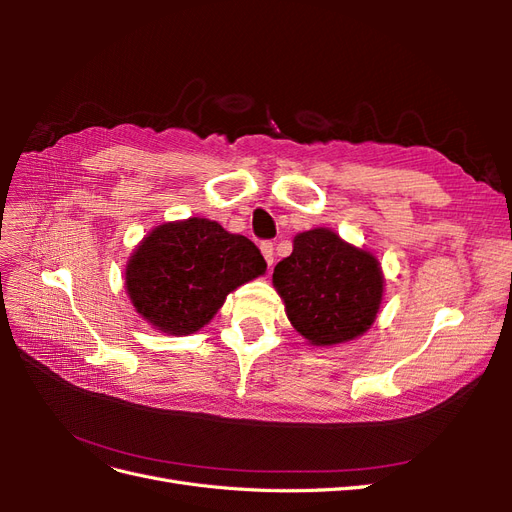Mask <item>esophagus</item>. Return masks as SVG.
Returning a JSON list of instances; mask_svg holds the SVG:
<instances>
[{
	"instance_id": "esophagus-1",
	"label": "esophagus",
	"mask_w": 512,
	"mask_h": 512,
	"mask_svg": "<svg viewBox=\"0 0 512 512\" xmlns=\"http://www.w3.org/2000/svg\"><path fill=\"white\" fill-rule=\"evenodd\" d=\"M260 252H262V256H265L267 265L271 267V265H273V258H275V247H273V243H271V241H262V243H260Z\"/></svg>"
}]
</instances>
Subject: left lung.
I'll return each instance as SVG.
<instances>
[{
    "label": "left lung",
    "mask_w": 512,
    "mask_h": 512,
    "mask_svg": "<svg viewBox=\"0 0 512 512\" xmlns=\"http://www.w3.org/2000/svg\"><path fill=\"white\" fill-rule=\"evenodd\" d=\"M378 260L316 228L294 237L292 254L275 265L273 286L286 316L314 346H333L363 335L382 301Z\"/></svg>",
    "instance_id": "obj_1"
}]
</instances>
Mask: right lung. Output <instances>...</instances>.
Segmentation results:
<instances>
[{
	"mask_svg": "<svg viewBox=\"0 0 512 512\" xmlns=\"http://www.w3.org/2000/svg\"><path fill=\"white\" fill-rule=\"evenodd\" d=\"M267 269L258 247L218 222L162 224L136 247L126 288L136 312L170 335H190L215 316L226 294Z\"/></svg>",
	"mask_w": 512,
	"mask_h": 512,
	"instance_id": "obj_1",
	"label": "right lung"
}]
</instances>
